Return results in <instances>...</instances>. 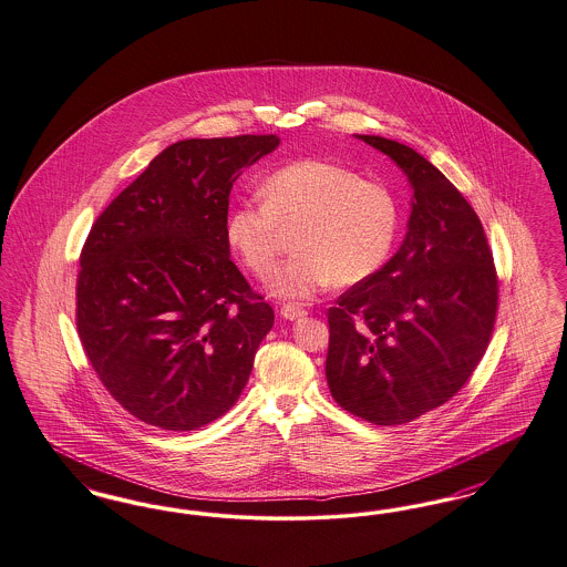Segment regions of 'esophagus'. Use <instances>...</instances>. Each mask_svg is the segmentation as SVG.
<instances>
[{
    "instance_id": "1",
    "label": "esophagus",
    "mask_w": 567,
    "mask_h": 567,
    "mask_svg": "<svg viewBox=\"0 0 567 567\" xmlns=\"http://www.w3.org/2000/svg\"><path fill=\"white\" fill-rule=\"evenodd\" d=\"M280 315L282 318H287V320H295V318H303L308 312L301 308V306H297V303H285L282 308H280Z\"/></svg>"
}]
</instances>
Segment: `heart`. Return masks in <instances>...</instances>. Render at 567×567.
<instances>
[{
  "mask_svg": "<svg viewBox=\"0 0 567 567\" xmlns=\"http://www.w3.org/2000/svg\"><path fill=\"white\" fill-rule=\"evenodd\" d=\"M261 203L227 217V243L243 266L268 278L293 234L297 252L270 280L285 299H308L333 280L357 285L380 272L399 231L392 192L329 159H299L259 183Z\"/></svg>",
  "mask_w": 567,
  "mask_h": 567,
  "instance_id": "1",
  "label": "heart"
}]
</instances>
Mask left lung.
Segmentation results:
<instances>
[{
  "label": "left lung",
  "mask_w": 567,
  "mask_h": 567,
  "mask_svg": "<svg viewBox=\"0 0 567 567\" xmlns=\"http://www.w3.org/2000/svg\"><path fill=\"white\" fill-rule=\"evenodd\" d=\"M413 187L396 255L329 308L327 384L340 408L399 426L447 403L481 363L498 315V272L475 208L403 143L361 135Z\"/></svg>",
  "instance_id": "obj_1"
}]
</instances>
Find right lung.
<instances>
[{"label":"right lung","instance_id":"right-lung-1","mask_svg":"<svg viewBox=\"0 0 567 567\" xmlns=\"http://www.w3.org/2000/svg\"><path fill=\"white\" fill-rule=\"evenodd\" d=\"M276 135L173 143L92 224L75 324L101 384L162 431L203 429L238 401L274 310L229 259V192Z\"/></svg>","mask_w":567,"mask_h":567}]
</instances>
